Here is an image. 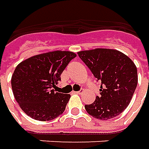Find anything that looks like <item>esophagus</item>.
<instances>
[{"label": "esophagus", "mask_w": 149, "mask_h": 149, "mask_svg": "<svg viewBox=\"0 0 149 149\" xmlns=\"http://www.w3.org/2000/svg\"><path fill=\"white\" fill-rule=\"evenodd\" d=\"M74 93H77V94H82L83 93H84V89H81V90L79 91H76V92H74Z\"/></svg>", "instance_id": "34e87169"}]
</instances>
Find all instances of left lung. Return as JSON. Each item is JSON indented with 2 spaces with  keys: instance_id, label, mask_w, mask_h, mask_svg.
Listing matches in <instances>:
<instances>
[{
  "instance_id": "8db88e82",
  "label": "left lung",
  "mask_w": 149,
  "mask_h": 149,
  "mask_svg": "<svg viewBox=\"0 0 149 149\" xmlns=\"http://www.w3.org/2000/svg\"><path fill=\"white\" fill-rule=\"evenodd\" d=\"M97 81L100 95L84 107L94 118L109 120L128 107L138 84L137 68L132 60L117 50L96 48L79 52Z\"/></svg>"
}]
</instances>
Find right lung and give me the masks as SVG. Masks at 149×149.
<instances>
[{
  "label": "right lung",
  "mask_w": 149,
  "mask_h": 149,
  "mask_svg": "<svg viewBox=\"0 0 149 149\" xmlns=\"http://www.w3.org/2000/svg\"><path fill=\"white\" fill-rule=\"evenodd\" d=\"M76 54L54 51L36 55L20 62L11 78L15 98L21 109L31 118L46 121L62 114L70 94L56 93L61 74Z\"/></svg>",
  "instance_id": "add662e5"
}]
</instances>
